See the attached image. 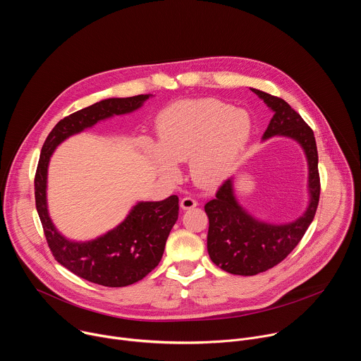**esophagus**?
Returning a JSON list of instances; mask_svg holds the SVG:
<instances>
[{"label":"esophagus","mask_w":361,"mask_h":361,"mask_svg":"<svg viewBox=\"0 0 361 361\" xmlns=\"http://www.w3.org/2000/svg\"><path fill=\"white\" fill-rule=\"evenodd\" d=\"M197 205H198L197 200H195V198H192L191 195H185V197H183V198H181V201H180V207H181L183 210L194 209V207H197Z\"/></svg>","instance_id":"1"}]
</instances>
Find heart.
<instances>
[{"label":"heart","mask_w":361,"mask_h":361,"mask_svg":"<svg viewBox=\"0 0 361 361\" xmlns=\"http://www.w3.org/2000/svg\"><path fill=\"white\" fill-rule=\"evenodd\" d=\"M251 134L245 110L216 98L184 99L161 113L159 142L145 140L144 152L166 177H177L178 163L190 160L197 184L216 185L234 171Z\"/></svg>","instance_id":"heart-1"}]
</instances>
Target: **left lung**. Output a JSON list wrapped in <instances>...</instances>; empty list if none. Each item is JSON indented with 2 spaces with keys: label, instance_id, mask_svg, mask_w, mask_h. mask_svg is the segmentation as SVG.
I'll list each match as a JSON object with an SVG mask.
<instances>
[{
  "label": "left lung",
  "instance_id": "obj_1",
  "mask_svg": "<svg viewBox=\"0 0 361 361\" xmlns=\"http://www.w3.org/2000/svg\"><path fill=\"white\" fill-rule=\"evenodd\" d=\"M250 90L273 111V118L262 140L286 137L301 147L308 170V202L295 220L281 224L267 223L254 217L240 204L234 190V177L224 181L216 197L204 205L210 221L207 250L216 266L238 276L259 274L283 262L312 224L320 197L319 154L313 130L284 99L257 88Z\"/></svg>",
  "mask_w": 361,
  "mask_h": 361
}]
</instances>
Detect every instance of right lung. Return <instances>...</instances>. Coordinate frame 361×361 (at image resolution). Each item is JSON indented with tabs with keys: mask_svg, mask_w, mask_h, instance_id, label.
<instances>
[{
	"mask_svg": "<svg viewBox=\"0 0 361 361\" xmlns=\"http://www.w3.org/2000/svg\"><path fill=\"white\" fill-rule=\"evenodd\" d=\"M152 94L106 98L63 118L42 145L35 174V205L49 250L75 276L106 287H126L144 279L161 260L169 234L178 219V197L138 201L114 228L92 240L66 237L51 220L47 201L48 166L57 147L97 123L137 111Z\"/></svg>",
	"mask_w": 361,
	"mask_h": 361,
	"instance_id": "add662e5",
	"label": "right lung"
}]
</instances>
